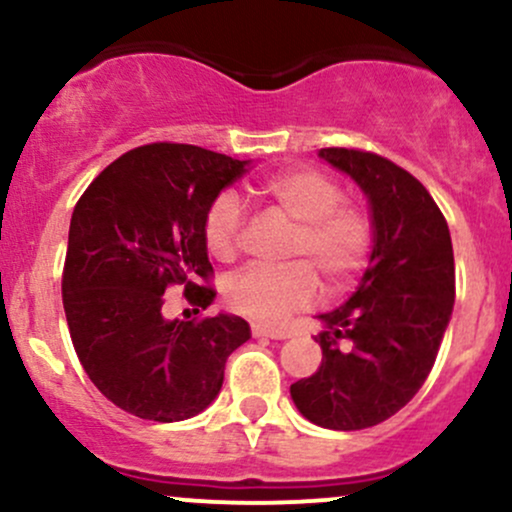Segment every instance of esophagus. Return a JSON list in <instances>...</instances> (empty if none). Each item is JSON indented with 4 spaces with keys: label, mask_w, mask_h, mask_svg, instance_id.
<instances>
[{
    "label": "esophagus",
    "mask_w": 512,
    "mask_h": 512,
    "mask_svg": "<svg viewBox=\"0 0 512 512\" xmlns=\"http://www.w3.org/2000/svg\"><path fill=\"white\" fill-rule=\"evenodd\" d=\"M252 335H255V338L284 340V338H289V330H284V328H265V325H252Z\"/></svg>",
    "instance_id": "esophagus-1"
}]
</instances>
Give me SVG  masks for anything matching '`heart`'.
I'll list each match as a JSON object with an SVG mask.
<instances>
[{"instance_id":"b5f03b06","label":"heart","mask_w":512,"mask_h":512,"mask_svg":"<svg viewBox=\"0 0 512 512\" xmlns=\"http://www.w3.org/2000/svg\"><path fill=\"white\" fill-rule=\"evenodd\" d=\"M252 199L296 223L282 269L247 267L228 279L226 301L240 316L277 323L316 299L318 273L330 294L350 289L367 267L374 247L372 211L359 201L342 199V187L313 167H291L255 179ZM245 218L233 194L211 201L204 216V243L211 257L230 262L243 243Z\"/></svg>"}]
</instances>
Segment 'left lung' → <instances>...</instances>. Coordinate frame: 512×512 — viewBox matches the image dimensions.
<instances>
[{"instance_id":"obj_1","label":"left lung","mask_w":512,"mask_h":512,"mask_svg":"<svg viewBox=\"0 0 512 512\" xmlns=\"http://www.w3.org/2000/svg\"><path fill=\"white\" fill-rule=\"evenodd\" d=\"M367 194L374 250L345 306L323 313L318 372L291 384L296 408L328 430H364L401 411L428 379L454 306V252L428 189L386 157L323 148Z\"/></svg>"}]
</instances>
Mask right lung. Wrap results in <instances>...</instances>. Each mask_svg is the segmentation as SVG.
I'll return each instance as SVG.
<instances>
[{"mask_svg": "<svg viewBox=\"0 0 512 512\" xmlns=\"http://www.w3.org/2000/svg\"><path fill=\"white\" fill-rule=\"evenodd\" d=\"M245 165L199 145H140L77 201L63 267L67 328L84 372L121 411L192 418L221 391L230 352L250 340L238 316H162L170 286L196 313L211 306L204 216Z\"/></svg>", "mask_w": 512, "mask_h": 512, "instance_id": "obj_1", "label": "right lung"}]
</instances>
